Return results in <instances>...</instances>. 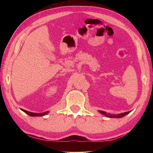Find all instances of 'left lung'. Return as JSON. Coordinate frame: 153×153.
<instances>
[{
	"instance_id": "obj_1",
	"label": "left lung",
	"mask_w": 153,
	"mask_h": 153,
	"mask_svg": "<svg viewBox=\"0 0 153 153\" xmlns=\"http://www.w3.org/2000/svg\"><path fill=\"white\" fill-rule=\"evenodd\" d=\"M100 114H102L105 115L106 117H108V118H122L124 116L128 114L129 112H131V111H129V112H123V113H121V114H106L105 112L104 111H101V110H99V111Z\"/></svg>"
}]
</instances>
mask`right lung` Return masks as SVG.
<instances>
[{
  "instance_id": "right-lung-1",
  "label": "right lung",
  "mask_w": 153,
  "mask_h": 153,
  "mask_svg": "<svg viewBox=\"0 0 153 153\" xmlns=\"http://www.w3.org/2000/svg\"><path fill=\"white\" fill-rule=\"evenodd\" d=\"M23 112H24L25 114H27L29 116H43L45 115H47V114L49 112L48 111H47L43 113H34V112H29L27 111V110H25L24 109H21Z\"/></svg>"
}]
</instances>
